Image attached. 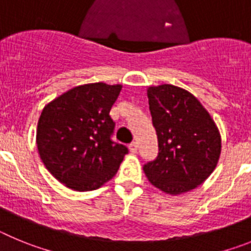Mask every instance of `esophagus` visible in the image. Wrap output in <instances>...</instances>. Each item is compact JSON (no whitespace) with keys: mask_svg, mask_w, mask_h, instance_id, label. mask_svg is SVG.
I'll return each mask as SVG.
<instances>
[{"mask_svg":"<svg viewBox=\"0 0 251 251\" xmlns=\"http://www.w3.org/2000/svg\"><path fill=\"white\" fill-rule=\"evenodd\" d=\"M129 150H130V152H133V153H136L137 151H138V145H137V142H133V143H130Z\"/></svg>","mask_w":251,"mask_h":251,"instance_id":"1","label":"esophagus"}]
</instances>
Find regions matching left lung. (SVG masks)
<instances>
[{
    "mask_svg": "<svg viewBox=\"0 0 251 251\" xmlns=\"http://www.w3.org/2000/svg\"><path fill=\"white\" fill-rule=\"evenodd\" d=\"M147 95L158 154L143 166L146 176L166 194L194 190L212 174L220 157L216 124L202 104L178 86H150Z\"/></svg>",
    "mask_w": 251,
    "mask_h": 251,
    "instance_id": "left-lung-1",
    "label": "left lung"
}]
</instances>
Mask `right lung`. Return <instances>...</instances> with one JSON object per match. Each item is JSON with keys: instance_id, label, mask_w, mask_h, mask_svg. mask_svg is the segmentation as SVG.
<instances>
[{"instance_id": "obj_1", "label": "right lung", "mask_w": 251, "mask_h": 251, "mask_svg": "<svg viewBox=\"0 0 251 251\" xmlns=\"http://www.w3.org/2000/svg\"><path fill=\"white\" fill-rule=\"evenodd\" d=\"M122 85L75 86L49 103L36 130L40 158L59 182L75 191H92L118 171L128 148L112 139L109 112Z\"/></svg>"}]
</instances>
